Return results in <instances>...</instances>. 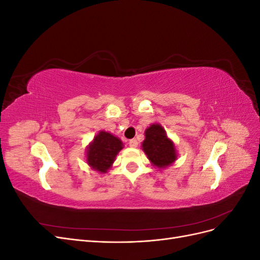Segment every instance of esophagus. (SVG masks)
I'll list each match as a JSON object with an SVG mask.
<instances>
[{"mask_svg": "<svg viewBox=\"0 0 260 260\" xmlns=\"http://www.w3.org/2000/svg\"><path fill=\"white\" fill-rule=\"evenodd\" d=\"M129 146L131 147H137L138 146V141L136 139H132L129 141Z\"/></svg>", "mask_w": 260, "mask_h": 260, "instance_id": "1", "label": "esophagus"}]
</instances>
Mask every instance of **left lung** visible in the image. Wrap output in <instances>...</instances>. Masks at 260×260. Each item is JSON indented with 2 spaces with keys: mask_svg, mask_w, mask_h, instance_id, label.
Segmentation results:
<instances>
[{
  "mask_svg": "<svg viewBox=\"0 0 260 260\" xmlns=\"http://www.w3.org/2000/svg\"><path fill=\"white\" fill-rule=\"evenodd\" d=\"M142 147L148 159L157 168L168 167L177 159L175 145L159 124H152L146 129Z\"/></svg>",
  "mask_w": 260,
  "mask_h": 260,
  "instance_id": "1",
  "label": "left lung"
}]
</instances>
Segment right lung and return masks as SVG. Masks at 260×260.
<instances>
[{"label": "right lung", "instance_id": "1", "mask_svg": "<svg viewBox=\"0 0 260 260\" xmlns=\"http://www.w3.org/2000/svg\"><path fill=\"white\" fill-rule=\"evenodd\" d=\"M122 148L121 141L105 131H101L94 138L88 148L86 160L96 171L106 172L113 165L115 157Z\"/></svg>", "mask_w": 260, "mask_h": 260}]
</instances>
